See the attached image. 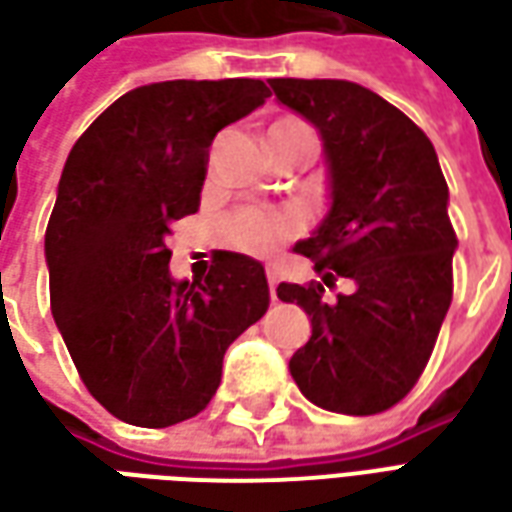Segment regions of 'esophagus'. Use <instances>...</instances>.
I'll list each match as a JSON object with an SVG mask.
<instances>
[{"label": "esophagus", "instance_id": "34e87169", "mask_svg": "<svg viewBox=\"0 0 512 512\" xmlns=\"http://www.w3.org/2000/svg\"><path fill=\"white\" fill-rule=\"evenodd\" d=\"M266 279H268V290H271V301H274L277 299V290H274L277 288V271H274L271 266L266 268Z\"/></svg>", "mask_w": 512, "mask_h": 512}]
</instances>
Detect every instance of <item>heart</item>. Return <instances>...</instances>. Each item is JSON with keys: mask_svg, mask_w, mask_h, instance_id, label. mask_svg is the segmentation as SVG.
<instances>
[{"mask_svg": "<svg viewBox=\"0 0 512 512\" xmlns=\"http://www.w3.org/2000/svg\"><path fill=\"white\" fill-rule=\"evenodd\" d=\"M277 131H288V128H310L304 126L296 117H282L274 126ZM296 230V219L288 211H271V208H244L230 216L227 222V241L249 252V255H268L277 244H282L290 233Z\"/></svg>", "mask_w": 512, "mask_h": 512, "instance_id": "1", "label": "heart"}]
</instances>
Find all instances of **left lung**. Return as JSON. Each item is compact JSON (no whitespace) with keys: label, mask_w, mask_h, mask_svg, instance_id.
Masks as SVG:
<instances>
[{"label":"left lung","mask_w":512,"mask_h":512,"mask_svg":"<svg viewBox=\"0 0 512 512\" xmlns=\"http://www.w3.org/2000/svg\"><path fill=\"white\" fill-rule=\"evenodd\" d=\"M282 106L323 142L329 211L293 252L315 260L323 282L354 293L323 299V285L279 282L312 337L290 356V376L315 406L367 417L411 392L428 365L452 301L458 238L447 180L430 139L397 106L345 79H268Z\"/></svg>","instance_id":"left-lung-1"}]
</instances>
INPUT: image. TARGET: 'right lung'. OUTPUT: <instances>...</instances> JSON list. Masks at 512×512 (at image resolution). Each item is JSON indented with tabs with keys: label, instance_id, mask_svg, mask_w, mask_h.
Segmentation results:
<instances>
[{
	"label": "right lung",
	"instance_id": "obj_1",
	"mask_svg": "<svg viewBox=\"0 0 512 512\" xmlns=\"http://www.w3.org/2000/svg\"><path fill=\"white\" fill-rule=\"evenodd\" d=\"M271 95L260 79L136 87L87 128L46 227L51 315L84 386L139 428L200 414L235 337L268 310L266 268L216 252L205 279L169 274V224L200 208L208 147Z\"/></svg>",
	"mask_w": 512,
	"mask_h": 512
}]
</instances>
